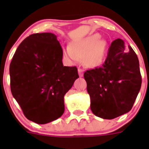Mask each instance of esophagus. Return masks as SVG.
I'll return each instance as SVG.
<instances>
[{
	"label": "esophagus",
	"instance_id": "esophagus-1",
	"mask_svg": "<svg viewBox=\"0 0 149 149\" xmlns=\"http://www.w3.org/2000/svg\"><path fill=\"white\" fill-rule=\"evenodd\" d=\"M78 74L80 77H83V75H84V70H83L82 68H78Z\"/></svg>",
	"mask_w": 149,
	"mask_h": 149
}]
</instances>
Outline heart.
Returning <instances> with one entry per match:
<instances>
[{
    "label": "heart",
    "mask_w": 149,
    "mask_h": 149,
    "mask_svg": "<svg viewBox=\"0 0 149 149\" xmlns=\"http://www.w3.org/2000/svg\"><path fill=\"white\" fill-rule=\"evenodd\" d=\"M107 49V41L101 38L100 34L95 33L72 42L70 48L65 49L64 55L72 63H77L79 59H83L86 66L97 68L104 63Z\"/></svg>",
    "instance_id": "heart-1"
}]
</instances>
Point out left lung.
Masks as SVG:
<instances>
[{
  "instance_id": "8db88e82",
  "label": "left lung",
  "mask_w": 149,
  "mask_h": 149,
  "mask_svg": "<svg viewBox=\"0 0 149 149\" xmlns=\"http://www.w3.org/2000/svg\"><path fill=\"white\" fill-rule=\"evenodd\" d=\"M90 97L92 112L100 118L113 119L128 113L141 88L139 63L131 47L117 39L111 43L102 66L84 74Z\"/></svg>"
}]
</instances>
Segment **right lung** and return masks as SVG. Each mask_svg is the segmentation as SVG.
<instances>
[{
  "instance_id": "1",
  "label": "right lung",
  "mask_w": 149,
  "mask_h": 149,
  "mask_svg": "<svg viewBox=\"0 0 149 149\" xmlns=\"http://www.w3.org/2000/svg\"><path fill=\"white\" fill-rule=\"evenodd\" d=\"M63 49L51 33H34L19 45L10 65L13 96L27 119L46 124L64 113V96L78 78L75 66H63Z\"/></svg>"
}]
</instances>
